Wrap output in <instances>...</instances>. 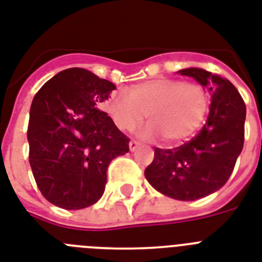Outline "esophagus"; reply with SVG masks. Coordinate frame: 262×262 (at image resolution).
<instances>
[{"label": "esophagus", "instance_id": "34e87169", "mask_svg": "<svg viewBox=\"0 0 262 262\" xmlns=\"http://www.w3.org/2000/svg\"><path fill=\"white\" fill-rule=\"evenodd\" d=\"M138 145H140V144H138L137 141H135V140H132V141L129 142V149H130V152H135V150L138 148Z\"/></svg>", "mask_w": 262, "mask_h": 262}]
</instances>
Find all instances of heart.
Listing matches in <instances>:
<instances>
[{
    "label": "heart",
    "mask_w": 262,
    "mask_h": 262,
    "mask_svg": "<svg viewBox=\"0 0 262 262\" xmlns=\"http://www.w3.org/2000/svg\"><path fill=\"white\" fill-rule=\"evenodd\" d=\"M127 93H116L105 103L116 126L135 130L146 116L150 124L142 130V137L161 136L169 144L184 141L199 129L210 102L205 87L173 78L137 83Z\"/></svg>",
    "instance_id": "b5f03b06"
}]
</instances>
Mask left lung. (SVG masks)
<instances>
[{
  "instance_id": "left-lung-1",
  "label": "left lung",
  "mask_w": 262,
  "mask_h": 262,
  "mask_svg": "<svg viewBox=\"0 0 262 262\" xmlns=\"http://www.w3.org/2000/svg\"><path fill=\"white\" fill-rule=\"evenodd\" d=\"M207 89V121L191 141L173 149L155 148L145 178L159 192L178 201H196L226 184L245 140V102L230 80L202 69H184Z\"/></svg>"
}]
</instances>
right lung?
Segmentation results:
<instances>
[{
  "label": "right lung",
  "instance_id": "right-lung-1",
  "mask_svg": "<svg viewBox=\"0 0 262 262\" xmlns=\"http://www.w3.org/2000/svg\"><path fill=\"white\" fill-rule=\"evenodd\" d=\"M116 86L84 69H67L37 91L31 105L29 164L42 196L80 210L103 195L110 161L129 152V141L97 106Z\"/></svg>",
  "mask_w": 262,
  "mask_h": 262
}]
</instances>
